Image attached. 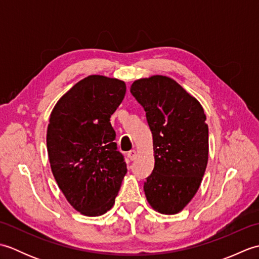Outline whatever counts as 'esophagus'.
<instances>
[{"instance_id": "34e87169", "label": "esophagus", "mask_w": 259, "mask_h": 259, "mask_svg": "<svg viewBox=\"0 0 259 259\" xmlns=\"http://www.w3.org/2000/svg\"><path fill=\"white\" fill-rule=\"evenodd\" d=\"M136 157H137L136 150H130V151L128 152V158L130 159V160H135Z\"/></svg>"}]
</instances>
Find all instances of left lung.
<instances>
[{
  "instance_id": "1",
  "label": "left lung",
  "mask_w": 259,
  "mask_h": 259,
  "mask_svg": "<svg viewBox=\"0 0 259 259\" xmlns=\"http://www.w3.org/2000/svg\"><path fill=\"white\" fill-rule=\"evenodd\" d=\"M130 92L146 111L155 168L144 185L156 211L174 214L199 189L208 162V124L199 101L166 75L136 80Z\"/></svg>"
}]
</instances>
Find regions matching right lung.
I'll return each mask as SVG.
<instances>
[{"instance_id": "obj_1", "label": "right lung", "mask_w": 259, "mask_h": 259, "mask_svg": "<svg viewBox=\"0 0 259 259\" xmlns=\"http://www.w3.org/2000/svg\"><path fill=\"white\" fill-rule=\"evenodd\" d=\"M123 81L89 75L54 106L47 131L52 174L76 211L101 216L112 208L126 174L110 118L122 102Z\"/></svg>"}]
</instances>
